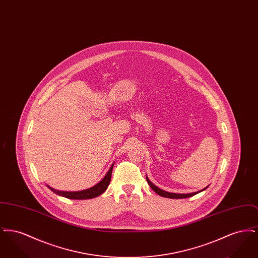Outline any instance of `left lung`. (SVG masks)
Wrapping results in <instances>:
<instances>
[{
    "instance_id": "1",
    "label": "left lung",
    "mask_w": 258,
    "mask_h": 258,
    "mask_svg": "<svg viewBox=\"0 0 258 258\" xmlns=\"http://www.w3.org/2000/svg\"><path fill=\"white\" fill-rule=\"evenodd\" d=\"M146 180H147L148 184L149 185L152 187V189L156 192V194H158L159 196L162 197H167V198H173V199H179V198H187V197H194V196H196L197 195L198 192H200V191H202V190H204V189H206L207 187H205V188H203L202 190H200V191H197V192H194V194H187V195H180V194H171V192H167V191H164V190H162V189H160L159 188L157 185H155V184H153L149 179H148V177H146Z\"/></svg>"
}]
</instances>
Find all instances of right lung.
<instances>
[{
	"mask_svg": "<svg viewBox=\"0 0 258 258\" xmlns=\"http://www.w3.org/2000/svg\"><path fill=\"white\" fill-rule=\"evenodd\" d=\"M112 169H113V165L111 166L109 171L107 172V174L104 176V178L96 184L95 186L88 188L85 190H81V191H74V192H69V191H60V190H56L52 187H50L49 185H47L50 189L55 192L58 196L61 197H67L70 199H90V198H94V197H98L101 194H103L106 188L108 187L109 183H110L111 175H112Z\"/></svg>",
	"mask_w": 258,
	"mask_h": 258,
	"instance_id": "1",
	"label": "right lung"
}]
</instances>
